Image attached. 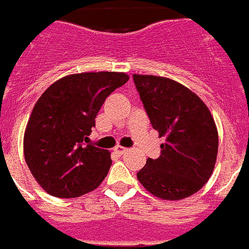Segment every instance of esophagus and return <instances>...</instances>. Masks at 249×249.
Segmentation results:
<instances>
[{"mask_svg": "<svg viewBox=\"0 0 249 249\" xmlns=\"http://www.w3.org/2000/svg\"><path fill=\"white\" fill-rule=\"evenodd\" d=\"M114 152L115 153H118L119 156H121V154H124L128 152V148L125 147H121V145H116V147L114 148Z\"/></svg>", "mask_w": 249, "mask_h": 249, "instance_id": "esophagus-1", "label": "esophagus"}]
</instances>
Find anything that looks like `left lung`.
<instances>
[{"mask_svg": "<svg viewBox=\"0 0 249 249\" xmlns=\"http://www.w3.org/2000/svg\"><path fill=\"white\" fill-rule=\"evenodd\" d=\"M133 78L152 126L166 138L160 156L148 158L138 179L158 199H186L214 171L219 137L212 112L199 96L173 79L152 74Z\"/></svg>", "mask_w": 249, "mask_h": 249, "instance_id": "left-lung-1", "label": "left lung"}]
</instances>
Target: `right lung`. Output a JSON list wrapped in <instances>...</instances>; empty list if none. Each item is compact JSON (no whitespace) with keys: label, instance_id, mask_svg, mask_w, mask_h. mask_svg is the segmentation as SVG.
<instances>
[{"label":"right lung","instance_id":"right-lung-1","mask_svg":"<svg viewBox=\"0 0 249 249\" xmlns=\"http://www.w3.org/2000/svg\"><path fill=\"white\" fill-rule=\"evenodd\" d=\"M128 79L123 72L74 73L39 97L25 129L24 156L49 195L78 197L104 181L112 163L110 152L85 142L106 97Z\"/></svg>","mask_w":249,"mask_h":249}]
</instances>
